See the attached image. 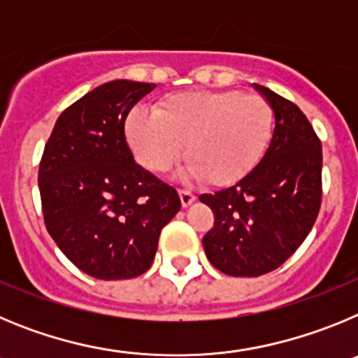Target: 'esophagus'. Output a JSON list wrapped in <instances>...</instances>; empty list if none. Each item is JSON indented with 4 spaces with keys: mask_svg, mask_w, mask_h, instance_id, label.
Instances as JSON below:
<instances>
[{
    "mask_svg": "<svg viewBox=\"0 0 358 358\" xmlns=\"http://www.w3.org/2000/svg\"><path fill=\"white\" fill-rule=\"evenodd\" d=\"M179 197H181L182 208H188L189 204H194L195 199H197L192 192H188V189H179Z\"/></svg>",
    "mask_w": 358,
    "mask_h": 358,
    "instance_id": "1",
    "label": "esophagus"
}]
</instances>
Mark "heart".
<instances>
[{
  "label": "heart",
  "mask_w": 358,
  "mask_h": 358,
  "mask_svg": "<svg viewBox=\"0 0 358 358\" xmlns=\"http://www.w3.org/2000/svg\"><path fill=\"white\" fill-rule=\"evenodd\" d=\"M274 109L260 94L186 91L163 96L154 113L129 110L123 132L136 161L163 173L182 156L186 172L204 185L227 188L262 163L274 136Z\"/></svg>",
  "instance_id": "1"
}]
</instances>
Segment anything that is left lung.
I'll use <instances>...</instances> for the list:
<instances>
[{"label": "left lung", "mask_w": 358, "mask_h": 358, "mask_svg": "<svg viewBox=\"0 0 358 358\" xmlns=\"http://www.w3.org/2000/svg\"><path fill=\"white\" fill-rule=\"evenodd\" d=\"M274 109V136L262 163L231 188L202 194L215 224L202 245L227 276H262L294 255L317 218L322 195V150L303 110L255 84Z\"/></svg>", "instance_id": "left-lung-1"}]
</instances>
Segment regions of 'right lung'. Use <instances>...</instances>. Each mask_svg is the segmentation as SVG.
<instances>
[{"mask_svg":"<svg viewBox=\"0 0 358 358\" xmlns=\"http://www.w3.org/2000/svg\"><path fill=\"white\" fill-rule=\"evenodd\" d=\"M156 84L113 80L62 110L39 164L46 229L68 260L98 280L141 276L161 229L176 217V188L134 163L123 123Z\"/></svg>","mask_w":358,"mask_h":358,"instance_id":"obj_1","label":"right lung"}]
</instances>
